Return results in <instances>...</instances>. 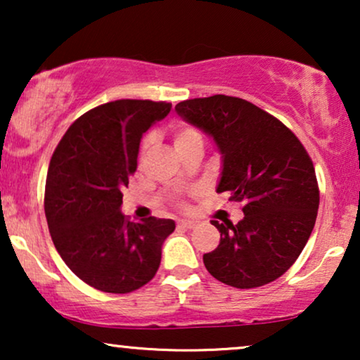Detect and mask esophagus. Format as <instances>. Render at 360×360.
Returning a JSON list of instances; mask_svg holds the SVG:
<instances>
[{
  "instance_id": "34e87169",
  "label": "esophagus",
  "mask_w": 360,
  "mask_h": 360,
  "mask_svg": "<svg viewBox=\"0 0 360 360\" xmlns=\"http://www.w3.org/2000/svg\"><path fill=\"white\" fill-rule=\"evenodd\" d=\"M179 228H181V229H193L196 224V221H191V219H181V221H179Z\"/></svg>"
}]
</instances>
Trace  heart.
<instances>
[{"label": "heart", "mask_w": 360, "mask_h": 360, "mask_svg": "<svg viewBox=\"0 0 360 360\" xmlns=\"http://www.w3.org/2000/svg\"><path fill=\"white\" fill-rule=\"evenodd\" d=\"M172 139H174L175 149H179V147H184L193 141H201V137L193 127L179 124L172 129ZM146 149H147V142H144V146H142V155L146 154Z\"/></svg>", "instance_id": "obj_1"}]
</instances>
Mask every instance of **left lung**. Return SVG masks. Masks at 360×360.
<instances>
[{"mask_svg": "<svg viewBox=\"0 0 360 360\" xmlns=\"http://www.w3.org/2000/svg\"><path fill=\"white\" fill-rule=\"evenodd\" d=\"M175 110L218 146L223 170L216 191L244 203L238 224L213 221L221 239L203 255L206 270L236 288L282 277L307 245L318 214L319 188L307 149L282 121L243 98H195Z\"/></svg>", "mask_w": 360, "mask_h": 360, "instance_id": "8db88e82", "label": "left lung"}]
</instances>
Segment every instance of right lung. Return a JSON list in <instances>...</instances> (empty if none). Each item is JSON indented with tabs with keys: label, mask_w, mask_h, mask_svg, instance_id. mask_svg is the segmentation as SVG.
<instances>
[{
	"label": "right lung",
	"mask_w": 360,
	"mask_h": 360,
	"mask_svg": "<svg viewBox=\"0 0 360 360\" xmlns=\"http://www.w3.org/2000/svg\"><path fill=\"white\" fill-rule=\"evenodd\" d=\"M170 103L116 100L78 117L49 164L44 208L53 245L90 287L129 293L154 278L172 219L141 223L121 213L122 190L137 169L141 137Z\"/></svg>",
	"instance_id": "right-lung-1"
}]
</instances>
